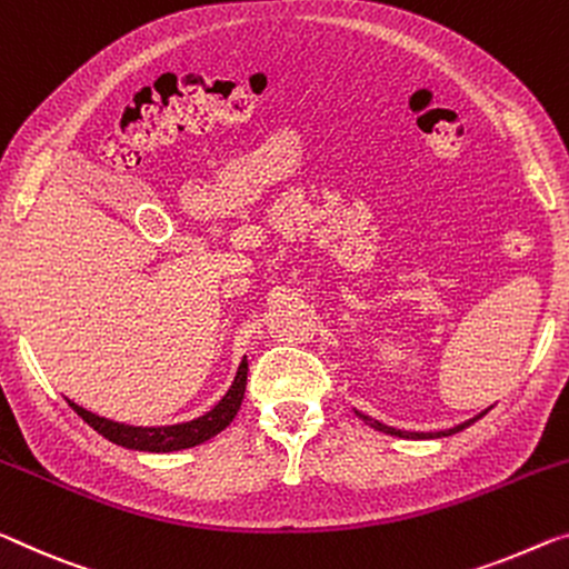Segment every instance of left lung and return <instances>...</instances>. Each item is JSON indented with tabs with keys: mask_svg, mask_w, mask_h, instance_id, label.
Masks as SVG:
<instances>
[{
	"mask_svg": "<svg viewBox=\"0 0 569 569\" xmlns=\"http://www.w3.org/2000/svg\"><path fill=\"white\" fill-rule=\"evenodd\" d=\"M486 412H488V409H486ZM483 412V415H486ZM358 417H361L363 419V422L366 425H369V427H373V430H379V432H383V435H395V437H412V440H422V437H425V440H427V437H450V435H456V432H460V430H466V427L468 425H473L476 422V419H480V415L478 417H473V419H468V422H462V425H458V427H452V430H442V432H430V435H419V432H405V430H395V427H389V425H381L379 422V419H373V417H369V415H358Z\"/></svg>",
	"mask_w": 569,
	"mask_h": 569,
	"instance_id": "8db88e82",
	"label": "left lung"
}]
</instances>
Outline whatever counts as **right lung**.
I'll return each instance as SVG.
<instances>
[{
	"mask_svg": "<svg viewBox=\"0 0 569 569\" xmlns=\"http://www.w3.org/2000/svg\"><path fill=\"white\" fill-rule=\"evenodd\" d=\"M247 356L241 358L239 371L233 376V383L229 391L218 399V405L208 409L206 415H200L196 419H188V422H178V425H162V427H137V425H124V422H113V419L99 417L89 412V409L71 405L73 412L83 419L86 425L93 427L96 432L107 437L109 442L121 445L127 450H139V452H178V450H188L196 448V445H203L216 437L218 432H223L226 427L233 422L236 412H239L241 401H243V391H247Z\"/></svg>",
	"mask_w": 569,
	"mask_h": 569,
	"instance_id": "right-lung-1",
	"label": "right lung"
}]
</instances>
